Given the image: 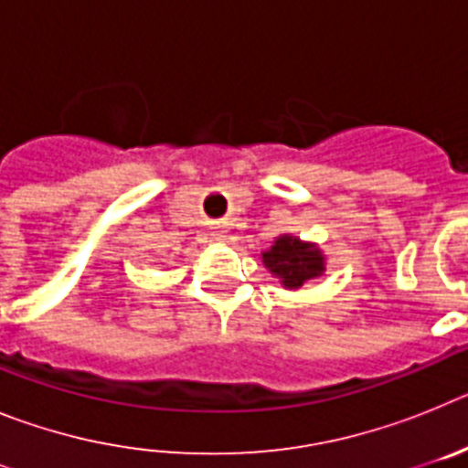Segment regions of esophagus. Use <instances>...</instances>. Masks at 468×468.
<instances>
[{"label":"esophagus","instance_id":"1","mask_svg":"<svg viewBox=\"0 0 468 468\" xmlns=\"http://www.w3.org/2000/svg\"><path fill=\"white\" fill-rule=\"evenodd\" d=\"M225 234H227V229H225V227H215V229H213V237L218 239V241H220V239L225 237Z\"/></svg>","mask_w":468,"mask_h":468}]
</instances>
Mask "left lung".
<instances>
[{
  "instance_id": "left-lung-1",
  "label": "left lung",
  "mask_w": 468,
  "mask_h": 468,
  "mask_svg": "<svg viewBox=\"0 0 468 468\" xmlns=\"http://www.w3.org/2000/svg\"><path fill=\"white\" fill-rule=\"evenodd\" d=\"M262 264L288 291H297L309 281L324 276L325 255L314 241H302L292 234H279L271 248L262 250Z\"/></svg>"
}]
</instances>
